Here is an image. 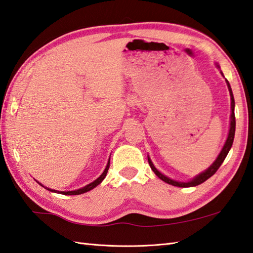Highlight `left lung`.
<instances>
[{
    "label": "left lung",
    "instance_id": "1",
    "mask_svg": "<svg viewBox=\"0 0 253 253\" xmlns=\"http://www.w3.org/2000/svg\"><path fill=\"white\" fill-rule=\"evenodd\" d=\"M217 67L219 68L218 64H217ZM222 74V72H221ZM227 83V86H228V90L230 93V100H231V115H230V128H229V133H228V137H227V140L225 142L224 147H222V149L220 151V153L217 157V159L212 162V165L209 168V169H206L204 172L200 173L199 175H196L194 179L189 181V182H177L174 181L172 179H169V177L166 176L165 174H162L161 172L158 171L156 169V167L153 166V163L151 162L150 158H148V162H149V166L151 168V170L156 173V175L161 179L162 181H165L168 184H171L173 186H179V187H191V186H196L199 184H202L203 182H205L206 180H209L211 175H214L216 171L219 169V167L221 166V163L224 162L225 158L228 155V152L230 150V148L232 146V142H234V138H235V130H236V118H235V100H234V95H232V91H231V87H230V84L229 82L226 80Z\"/></svg>",
    "mask_w": 253,
    "mask_h": 253
}]
</instances>
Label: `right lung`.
Returning <instances> with one entry per match:
<instances>
[{
	"label": "right lung",
	"instance_id": "right-lung-1",
	"mask_svg": "<svg viewBox=\"0 0 253 253\" xmlns=\"http://www.w3.org/2000/svg\"><path fill=\"white\" fill-rule=\"evenodd\" d=\"M108 168H110V160H108V162H107V166H106V168H105V170H104V172L102 173V174L97 177V179L95 180V181H93L92 183H90V184H87V185H85L84 187H82V189H79V190H76V191H68V192H60V191H56V190H51V189H48V187H46V186H43V185H42L41 183H39V184H41L42 187H44V189H47L48 191H51V192H56V193H60V194H63V195H79V194H83V193H85V192H88V191H91L92 189H94V187L95 186H97L98 184H100V183L105 179V176H106V174H107V171H108Z\"/></svg>",
	"mask_w": 253,
	"mask_h": 253
}]
</instances>
